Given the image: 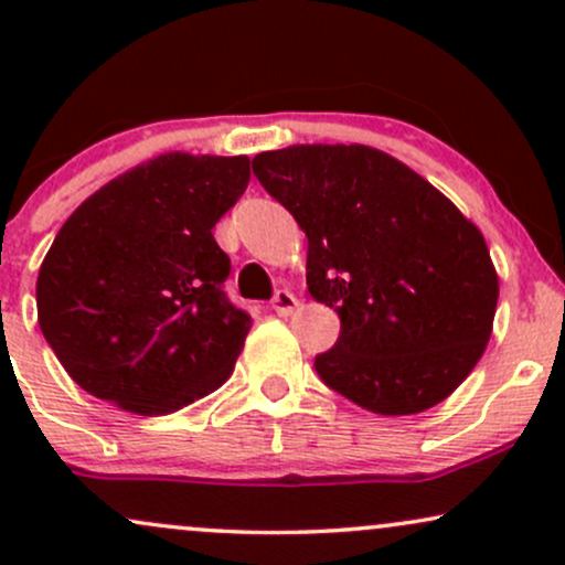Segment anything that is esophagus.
<instances>
[{
  "label": "esophagus",
  "instance_id": "1",
  "mask_svg": "<svg viewBox=\"0 0 565 565\" xmlns=\"http://www.w3.org/2000/svg\"><path fill=\"white\" fill-rule=\"evenodd\" d=\"M300 308V302H297V297L291 295L287 289H278L276 297H274V310L278 316H291L295 310Z\"/></svg>",
  "mask_w": 565,
  "mask_h": 565
}]
</instances>
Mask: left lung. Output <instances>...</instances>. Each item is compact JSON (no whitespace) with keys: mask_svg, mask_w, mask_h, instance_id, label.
Instances as JSON below:
<instances>
[{"mask_svg":"<svg viewBox=\"0 0 565 565\" xmlns=\"http://www.w3.org/2000/svg\"><path fill=\"white\" fill-rule=\"evenodd\" d=\"M252 170L308 236L305 278L340 316L316 372L385 417L433 408L489 345L499 276L478 225L436 185L380 148L289 146Z\"/></svg>","mask_w":565,"mask_h":565,"instance_id":"obj_1","label":"left lung"}]
</instances>
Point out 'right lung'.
Masks as SVG:
<instances>
[{"label": "right lung", "mask_w": 565, "mask_h": 565, "mask_svg": "<svg viewBox=\"0 0 565 565\" xmlns=\"http://www.w3.org/2000/svg\"><path fill=\"white\" fill-rule=\"evenodd\" d=\"M249 157L170 151L97 188L44 255L36 316L68 377L125 412L172 414L233 374L252 319L223 291L212 228Z\"/></svg>", "instance_id": "1"}]
</instances>
